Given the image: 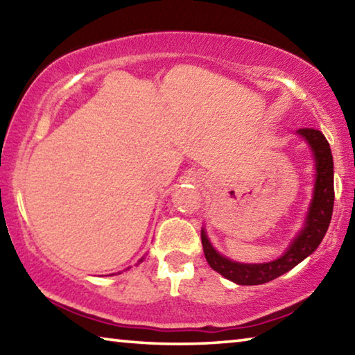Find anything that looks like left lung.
Returning <instances> with one entry per match:
<instances>
[{
    "label": "left lung",
    "instance_id": "obj_1",
    "mask_svg": "<svg viewBox=\"0 0 355 355\" xmlns=\"http://www.w3.org/2000/svg\"><path fill=\"white\" fill-rule=\"evenodd\" d=\"M296 135L307 142L311 156H313L315 184L304 225L300 227L297 235L291 239L284 254L266 263L233 261L213 248L207 230L202 228L203 254H205L208 264L216 272L232 280L233 284L261 285L280 277L313 254L326 235L330 219H332L335 200L332 150L321 131L315 128H300L296 131Z\"/></svg>",
    "mask_w": 355,
    "mask_h": 355
}]
</instances>
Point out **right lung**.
Returning <instances> with one entry per match:
<instances>
[{
	"instance_id": "add662e5",
	"label": "right lung",
	"mask_w": 355,
	"mask_h": 355,
	"mask_svg": "<svg viewBox=\"0 0 355 355\" xmlns=\"http://www.w3.org/2000/svg\"><path fill=\"white\" fill-rule=\"evenodd\" d=\"M144 258H146V257H142V258H139V261H137V264H139V263H142L144 261ZM130 269V268H128Z\"/></svg>"
}]
</instances>
